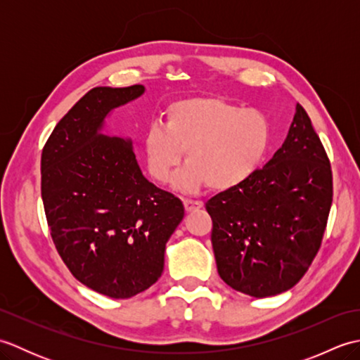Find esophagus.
Instances as JSON below:
<instances>
[{
	"instance_id": "esophagus-1",
	"label": "esophagus",
	"mask_w": 360,
	"mask_h": 360,
	"mask_svg": "<svg viewBox=\"0 0 360 360\" xmlns=\"http://www.w3.org/2000/svg\"><path fill=\"white\" fill-rule=\"evenodd\" d=\"M184 202V207L187 212H193V210H198L202 207V202L201 201H193V200H184L182 201Z\"/></svg>"
}]
</instances>
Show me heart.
Listing matches in <instances>:
<instances>
[{
  "instance_id": "1",
  "label": "heart",
  "mask_w": 360,
  "mask_h": 360,
  "mask_svg": "<svg viewBox=\"0 0 360 360\" xmlns=\"http://www.w3.org/2000/svg\"><path fill=\"white\" fill-rule=\"evenodd\" d=\"M141 142L148 173L160 184L172 178L186 151L190 165L176 174V187L195 192L207 184L227 190L262 165L271 148L272 128L262 111L218 97H190L168 106L165 127H148Z\"/></svg>"
}]
</instances>
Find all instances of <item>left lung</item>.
Segmentation results:
<instances>
[{
  "instance_id": "8db88e82",
  "label": "left lung",
  "mask_w": 360,
  "mask_h": 360,
  "mask_svg": "<svg viewBox=\"0 0 360 360\" xmlns=\"http://www.w3.org/2000/svg\"><path fill=\"white\" fill-rule=\"evenodd\" d=\"M331 204L330 159L297 103L286 141L269 162L205 202L219 277L257 298L295 286L320 249Z\"/></svg>"
}]
</instances>
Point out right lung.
I'll list each match as a JSON object with an SVG mask.
<instances>
[{"instance_id":"add662e5","label":"right lung","mask_w":360,"mask_h":360,"mask_svg":"<svg viewBox=\"0 0 360 360\" xmlns=\"http://www.w3.org/2000/svg\"><path fill=\"white\" fill-rule=\"evenodd\" d=\"M142 93V85L88 91L41 151V198L58 255L80 283L111 298L155 285L184 218L181 200L145 179L131 141L101 133L106 114Z\"/></svg>"}]
</instances>
